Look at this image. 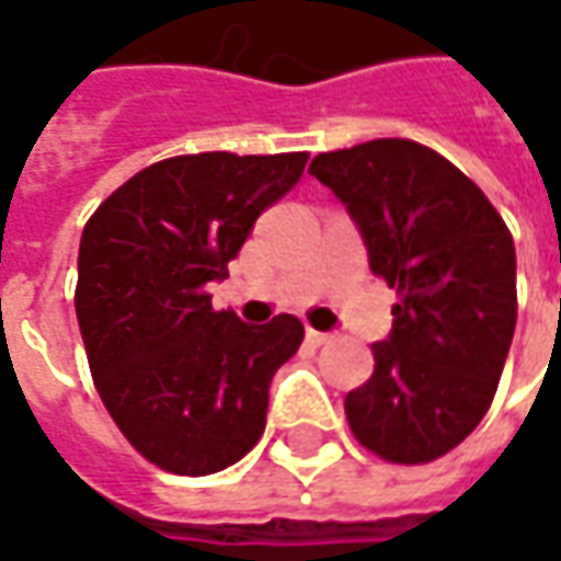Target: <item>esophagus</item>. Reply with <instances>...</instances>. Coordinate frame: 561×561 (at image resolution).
Wrapping results in <instances>:
<instances>
[{
	"instance_id": "34e87169",
	"label": "esophagus",
	"mask_w": 561,
	"mask_h": 561,
	"mask_svg": "<svg viewBox=\"0 0 561 561\" xmlns=\"http://www.w3.org/2000/svg\"><path fill=\"white\" fill-rule=\"evenodd\" d=\"M307 342H310V345H327V342H332V335H329V332H320V329H307Z\"/></svg>"
}]
</instances>
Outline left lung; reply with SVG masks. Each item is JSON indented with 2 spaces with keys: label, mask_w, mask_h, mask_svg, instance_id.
I'll return each instance as SVG.
<instances>
[{
  "label": "left lung",
  "mask_w": 561,
  "mask_h": 561,
  "mask_svg": "<svg viewBox=\"0 0 561 561\" xmlns=\"http://www.w3.org/2000/svg\"><path fill=\"white\" fill-rule=\"evenodd\" d=\"M364 234L374 276L396 288L374 377L345 396L354 439L392 465L451 451L496 396L518 320L515 241L458 165L404 137L310 162Z\"/></svg>",
  "instance_id": "8db88e82"
}]
</instances>
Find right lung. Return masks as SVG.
<instances>
[{
  "instance_id": "obj_1",
  "label": "right lung",
  "mask_w": 561,
  "mask_h": 561,
  "mask_svg": "<svg viewBox=\"0 0 561 561\" xmlns=\"http://www.w3.org/2000/svg\"><path fill=\"white\" fill-rule=\"evenodd\" d=\"M305 165L307 153L159 159L87 219L75 310L93 386L169 474H216L254 449L273 374L305 342L298 317L248 327L207 291Z\"/></svg>"
}]
</instances>
